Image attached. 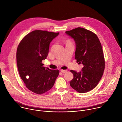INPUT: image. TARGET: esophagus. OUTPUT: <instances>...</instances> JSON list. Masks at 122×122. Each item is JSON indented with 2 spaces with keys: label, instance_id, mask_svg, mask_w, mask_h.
<instances>
[{
  "label": "esophagus",
  "instance_id": "obj_1",
  "mask_svg": "<svg viewBox=\"0 0 122 122\" xmlns=\"http://www.w3.org/2000/svg\"><path fill=\"white\" fill-rule=\"evenodd\" d=\"M61 71L62 73H65L66 72L67 70H64V69H61Z\"/></svg>",
  "mask_w": 122,
  "mask_h": 122
}]
</instances>
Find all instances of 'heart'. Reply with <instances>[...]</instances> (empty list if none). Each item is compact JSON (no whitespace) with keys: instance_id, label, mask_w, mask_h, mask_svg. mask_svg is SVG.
Instances as JSON below:
<instances>
[{"instance_id":"heart-1","label":"heart","mask_w":122,"mask_h":122,"mask_svg":"<svg viewBox=\"0 0 122 122\" xmlns=\"http://www.w3.org/2000/svg\"><path fill=\"white\" fill-rule=\"evenodd\" d=\"M71 43V41H67L66 43Z\"/></svg>"}]
</instances>
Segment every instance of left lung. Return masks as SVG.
Returning a JSON list of instances; mask_svg holds the SVG:
<instances>
[{"mask_svg": "<svg viewBox=\"0 0 122 122\" xmlns=\"http://www.w3.org/2000/svg\"><path fill=\"white\" fill-rule=\"evenodd\" d=\"M66 33L74 40L75 59L83 66L82 71L79 72L71 71L74 77L70 85L80 93L89 92L97 86L105 69L101 43L96 34L83 28L77 27L66 31Z\"/></svg>", "mask_w": 122, "mask_h": 122, "instance_id": "8db88e82", "label": "left lung"}]
</instances>
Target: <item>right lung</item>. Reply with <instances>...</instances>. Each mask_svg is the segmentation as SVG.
Listing matches in <instances>:
<instances>
[{"instance_id":"obj_1","label":"right lung","mask_w":122,"mask_h":122,"mask_svg":"<svg viewBox=\"0 0 122 122\" xmlns=\"http://www.w3.org/2000/svg\"><path fill=\"white\" fill-rule=\"evenodd\" d=\"M45 30H36L25 36L16 52V61L20 76L26 88L41 95L54 86L59 71L43 66L42 61L49 53L50 42L58 35Z\"/></svg>"}]
</instances>
